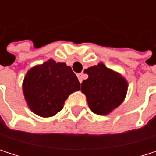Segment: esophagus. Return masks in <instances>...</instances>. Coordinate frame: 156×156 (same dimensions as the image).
I'll return each mask as SVG.
<instances>
[{
	"label": "esophagus",
	"mask_w": 156,
	"mask_h": 156,
	"mask_svg": "<svg viewBox=\"0 0 156 156\" xmlns=\"http://www.w3.org/2000/svg\"><path fill=\"white\" fill-rule=\"evenodd\" d=\"M78 80H79V82L81 83V82L83 81V79H84V74H83V73H79V74H78Z\"/></svg>",
	"instance_id": "34e87169"
}]
</instances>
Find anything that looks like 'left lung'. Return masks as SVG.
<instances>
[{
  "label": "left lung",
  "instance_id": "8db88e82",
  "mask_svg": "<svg viewBox=\"0 0 156 156\" xmlns=\"http://www.w3.org/2000/svg\"><path fill=\"white\" fill-rule=\"evenodd\" d=\"M84 72L88 78L81 83V92L86 95L93 113L107 115L123 103L128 84L121 74L107 68L102 62Z\"/></svg>",
  "mask_w": 156,
  "mask_h": 156
}]
</instances>
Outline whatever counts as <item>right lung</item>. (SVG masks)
<instances>
[{
	"label": "right lung",
	"mask_w": 156,
	"mask_h": 156,
	"mask_svg": "<svg viewBox=\"0 0 156 156\" xmlns=\"http://www.w3.org/2000/svg\"><path fill=\"white\" fill-rule=\"evenodd\" d=\"M79 89L80 83L71 68L52 58L31 68L22 83L29 108L41 117L58 114L69 96Z\"/></svg>",
	"instance_id": "obj_1"
}]
</instances>
